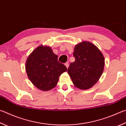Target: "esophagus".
Instances as JSON below:
<instances>
[{
	"label": "esophagus",
	"instance_id": "obj_1",
	"mask_svg": "<svg viewBox=\"0 0 126 126\" xmlns=\"http://www.w3.org/2000/svg\"><path fill=\"white\" fill-rule=\"evenodd\" d=\"M65 65L66 66V67H67V68H68V67H69V63H68V62L65 63Z\"/></svg>",
	"mask_w": 126,
	"mask_h": 126
}]
</instances>
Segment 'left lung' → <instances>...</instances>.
<instances>
[{"label":"left lung","mask_w":126,"mask_h":126,"mask_svg":"<svg viewBox=\"0 0 126 126\" xmlns=\"http://www.w3.org/2000/svg\"><path fill=\"white\" fill-rule=\"evenodd\" d=\"M68 73L75 86L81 90L93 87L104 71L105 59L101 52L92 43L83 41L77 45Z\"/></svg>","instance_id":"1"}]
</instances>
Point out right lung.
<instances>
[{"label":"right lung","instance_id":"add662e5","mask_svg":"<svg viewBox=\"0 0 126 126\" xmlns=\"http://www.w3.org/2000/svg\"><path fill=\"white\" fill-rule=\"evenodd\" d=\"M25 68L29 79L42 91L51 90L58 83L59 77L67 68L58 61V56L51 47L41 45L27 59Z\"/></svg>","mask_w":126,"mask_h":126}]
</instances>
